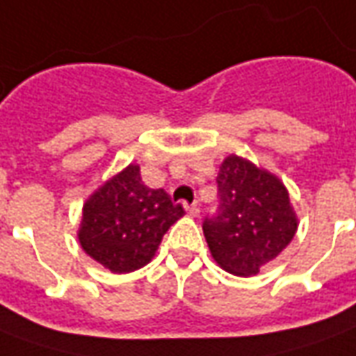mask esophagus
<instances>
[{"instance_id":"obj_1","label":"esophagus","mask_w":356,"mask_h":356,"mask_svg":"<svg viewBox=\"0 0 356 356\" xmlns=\"http://www.w3.org/2000/svg\"><path fill=\"white\" fill-rule=\"evenodd\" d=\"M185 210H186V213H188V216H193V218H196V216H198V212H200L196 204H185Z\"/></svg>"}]
</instances>
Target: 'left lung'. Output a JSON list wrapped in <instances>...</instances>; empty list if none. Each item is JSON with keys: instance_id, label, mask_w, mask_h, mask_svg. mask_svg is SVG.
<instances>
[{"instance_id": "8db88e82", "label": "left lung", "mask_w": 356, "mask_h": 356, "mask_svg": "<svg viewBox=\"0 0 356 356\" xmlns=\"http://www.w3.org/2000/svg\"><path fill=\"white\" fill-rule=\"evenodd\" d=\"M216 183L218 210L202 223L213 260L235 275L258 273L295 237L289 193L275 175L237 156L223 160Z\"/></svg>"}]
</instances>
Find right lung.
<instances>
[{
    "label": "right lung",
    "mask_w": 356,
    "mask_h": 356,
    "mask_svg": "<svg viewBox=\"0 0 356 356\" xmlns=\"http://www.w3.org/2000/svg\"><path fill=\"white\" fill-rule=\"evenodd\" d=\"M185 213L163 188L143 183L138 165H129L86 200L79 241L84 252L113 273L146 266L165 231Z\"/></svg>",
    "instance_id": "obj_1"
}]
</instances>
